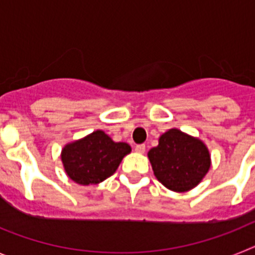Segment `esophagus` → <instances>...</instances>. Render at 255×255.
Here are the masks:
<instances>
[{
  "instance_id": "34e87169",
  "label": "esophagus",
  "mask_w": 255,
  "mask_h": 255,
  "mask_svg": "<svg viewBox=\"0 0 255 255\" xmlns=\"http://www.w3.org/2000/svg\"><path fill=\"white\" fill-rule=\"evenodd\" d=\"M135 152L144 153L145 152V145H144V144H138V145L135 147Z\"/></svg>"
}]
</instances>
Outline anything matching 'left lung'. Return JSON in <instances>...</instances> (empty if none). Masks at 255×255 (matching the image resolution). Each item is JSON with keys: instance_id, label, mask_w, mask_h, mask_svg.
I'll return each instance as SVG.
<instances>
[{"instance_id": "8db88e82", "label": "left lung", "mask_w": 255, "mask_h": 255, "mask_svg": "<svg viewBox=\"0 0 255 255\" xmlns=\"http://www.w3.org/2000/svg\"><path fill=\"white\" fill-rule=\"evenodd\" d=\"M154 176L176 193L194 189L211 168V153L199 138L173 128L162 134L148 152Z\"/></svg>"}]
</instances>
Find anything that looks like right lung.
<instances>
[{
    "mask_svg": "<svg viewBox=\"0 0 255 255\" xmlns=\"http://www.w3.org/2000/svg\"><path fill=\"white\" fill-rule=\"evenodd\" d=\"M131 152L124 141H114L103 130L67 143L61 150V161L67 176L80 185H96L116 172L121 161Z\"/></svg>",
    "mask_w": 255,
    "mask_h": 255,
    "instance_id": "1",
    "label": "right lung"
}]
</instances>
